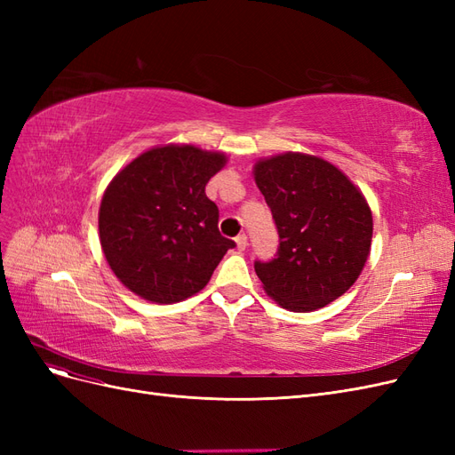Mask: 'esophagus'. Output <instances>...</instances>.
<instances>
[{
	"instance_id": "1",
	"label": "esophagus",
	"mask_w": 455,
	"mask_h": 455,
	"mask_svg": "<svg viewBox=\"0 0 455 455\" xmlns=\"http://www.w3.org/2000/svg\"><path fill=\"white\" fill-rule=\"evenodd\" d=\"M235 243H237V249H239V251H244L246 246H249V239H246L244 233H241V235L235 237Z\"/></svg>"
}]
</instances>
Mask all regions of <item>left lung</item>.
Returning <instances> with one entry per match:
<instances>
[{"mask_svg":"<svg viewBox=\"0 0 455 455\" xmlns=\"http://www.w3.org/2000/svg\"><path fill=\"white\" fill-rule=\"evenodd\" d=\"M254 180L279 231L277 258L254 261L267 296L307 313L346 294L366 264L374 229L361 189L332 163L292 151L259 159Z\"/></svg>","mask_w":455,"mask_h":455,"instance_id":"8db88e82","label":"left lung"}]
</instances>
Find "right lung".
I'll return each mask as SVG.
<instances>
[{
	"instance_id": "add662e5",
	"label": "right lung",
	"mask_w": 455,
	"mask_h": 455,
	"mask_svg": "<svg viewBox=\"0 0 455 455\" xmlns=\"http://www.w3.org/2000/svg\"><path fill=\"white\" fill-rule=\"evenodd\" d=\"M224 164L220 151L169 144L144 151L109 182L99 211L100 244L131 292L174 304L211 281L235 246L220 235L218 206L204 194Z\"/></svg>"
}]
</instances>
